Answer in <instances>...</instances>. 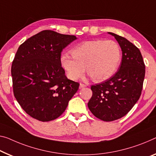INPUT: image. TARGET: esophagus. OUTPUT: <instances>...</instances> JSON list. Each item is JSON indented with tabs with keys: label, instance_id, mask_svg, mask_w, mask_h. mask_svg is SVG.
<instances>
[{
	"label": "esophagus",
	"instance_id": "obj_1",
	"mask_svg": "<svg viewBox=\"0 0 156 156\" xmlns=\"http://www.w3.org/2000/svg\"><path fill=\"white\" fill-rule=\"evenodd\" d=\"M86 85L85 84H83V83H80V89H81V88H84V87H86Z\"/></svg>",
	"mask_w": 156,
	"mask_h": 156
}]
</instances>
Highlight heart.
<instances>
[{
	"label": "heart",
	"instance_id": "obj_1",
	"mask_svg": "<svg viewBox=\"0 0 156 156\" xmlns=\"http://www.w3.org/2000/svg\"><path fill=\"white\" fill-rule=\"evenodd\" d=\"M72 54H61L60 63L73 80L83 76L85 68L94 81L108 80L116 72L121 59L119 45L113 40L86 41L74 48Z\"/></svg>",
	"mask_w": 156,
	"mask_h": 156
}]
</instances>
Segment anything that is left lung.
I'll use <instances>...</instances> for the list:
<instances>
[{"label":"left lung","instance_id":"1","mask_svg":"<svg viewBox=\"0 0 156 156\" xmlns=\"http://www.w3.org/2000/svg\"><path fill=\"white\" fill-rule=\"evenodd\" d=\"M122 51L119 70L109 80L91 86L93 95L88 107L95 117L104 121L121 119L140 99L145 76V65L140 49L113 33Z\"/></svg>","mask_w":156,"mask_h":156}]
</instances>
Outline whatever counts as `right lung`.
<instances>
[{"label":"right lung","mask_w":156,"mask_h":156,"mask_svg":"<svg viewBox=\"0 0 156 156\" xmlns=\"http://www.w3.org/2000/svg\"><path fill=\"white\" fill-rule=\"evenodd\" d=\"M76 39L46 30L18 48L11 69L13 92L33 118L42 122L57 119L77 91L80 83L67 78L60 63L61 51Z\"/></svg>","instance_id":"right-lung-1"}]
</instances>
